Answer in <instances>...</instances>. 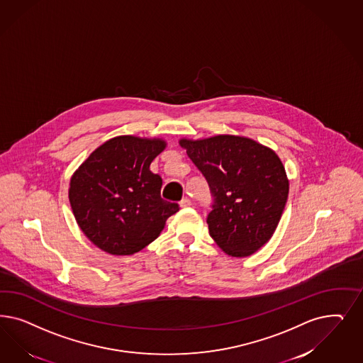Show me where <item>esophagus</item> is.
<instances>
[{
  "instance_id": "1",
  "label": "esophagus",
  "mask_w": 363,
  "mask_h": 363,
  "mask_svg": "<svg viewBox=\"0 0 363 363\" xmlns=\"http://www.w3.org/2000/svg\"><path fill=\"white\" fill-rule=\"evenodd\" d=\"M192 203H191V200L188 199V198H183V199L180 200V207L182 208H187Z\"/></svg>"
}]
</instances>
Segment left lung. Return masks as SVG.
I'll return each mask as SVG.
<instances>
[{
    "instance_id": "obj_1",
    "label": "left lung",
    "mask_w": 363,
    "mask_h": 363,
    "mask_svg": "<svg viewBox=\"0 0 363 363\" xmlns=\"http://www.w3.org/2000/svg\"><path fill=\"white\" fill-rule=\"evenodd\" d=\"M179 143L208 183L212 210L207 224L216 245L235 257H250L264 246L289 196V179L278 155L233 135Z\"/></svg>"
}]
</instances>
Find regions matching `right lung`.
<instances>
[{"label": "right lung", "mask_w": 363, "mask_h": 363, "mask_svg": "<svg viewBox=\"0 0 363 363\" xmlns=\"http://www.w3.org/2000/svg\"><path fill=\"white\" fill-rule=\"evenodd\" d=\"M165 148L162 139L117 136L106 141L70 179L76 222L94 246L112 255L139 252L179 211L162 199L163 180L150 165Z\"/></svg>", "instance_id": "add662e5"}]
</instances>
